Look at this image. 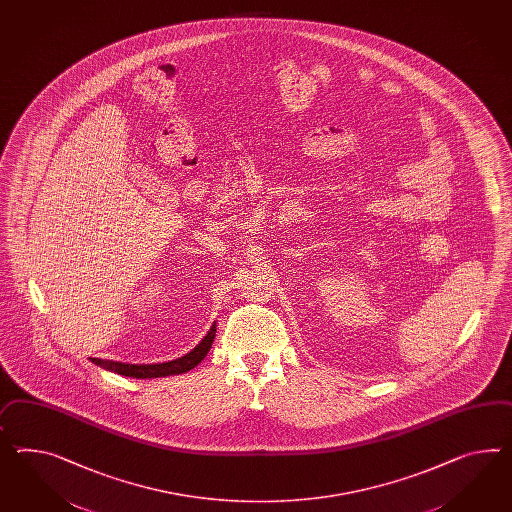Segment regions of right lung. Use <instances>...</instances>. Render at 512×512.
Masks as SVG:
<instances>
[{"label":"right lung","instance_id":"1","mask_svg":"<svg viewBox=\"0 0 512 512\" xmlns=\"http://www.w3.org/2000/svg\"><path fill=\"white\" fill-rule=\"evenodd\" d=\"M217 325L213 323L208 334L200 340L193 351L184 354L182 358H176L171 362H161V364H124V362H113V360H102V358H91L96 366L104 367L107 371H113L124 377H133V379H158V377H169V375H182L197 367L206 354L210 353L211 345L215 340Z\"/></svg>","mask_w":512,"mask_h":512}]
</instances>
